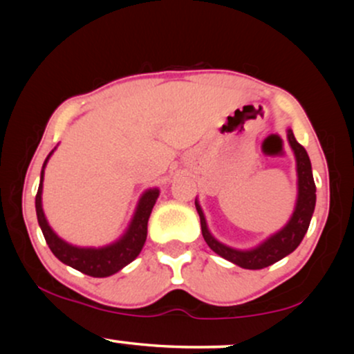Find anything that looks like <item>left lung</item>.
Segmentation results:
<instances>
[{"label": "left lung", "instance_id": "left-lung-1", "mask_svg": "<svg viewBox=\"0 0 354 354\" xmlns=\"http://www.w3.org/2000/svg\"><path fill=\"white\" fill-rule=\"evenodd\" d=\"M288 143H290L296 158L298 200H296L293 214H291L290 221L284 225V228L279 230L278 233L271 234V236L265 239L261 245L251 248V250H234V248L219 243L218 239L209 233L200 203L194 201L198 214H200L201 233L206 245H208L214 253L221 256V258L228 259V261L245 268V270H263V268L271 266L273 263L283 259L284 256L293 253L296 248L299 246V243L303 241L308 228H310V221L316 205V186L315 180H313L311 161L306 149L296 141L291 129H288Z\"/></svg>", "mask_w": 354, "mask_h": 354}]
</instances>
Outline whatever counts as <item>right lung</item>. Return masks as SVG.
Returning <instances> with one entry per match:
<instances>
[{
  "label": "right lung",
  "mask_w": 354,
  "mask_h": 354,
  "mask_svg": "<svg viewBox=\"0 0 354 354\" xmlns=\"http://www.w3.org/2000/svg\"><path fill=\"white\" fill-rule=\"evenodd\" d=\"M55 151V149H53ZM53 151L48 154L44 160L43 169H41V180H39V188L36 193V216H38L39 228L43 231V236L46 239L48 246L53 251V254L59 259L64 265L75 268V270L81 271V273L93 276V278H106L123 270L126 265L133 261L138 254L143 250L146 234H148V219L151 214V209L156 203L158 196H160V189L151 188L146 189L143 196L138 201L136 211L133 214L131 223H129L128 230L118 241L111 243V245L103 248H80L73 246L61 239L51 226L48 225L46 216L43 213L41 205V194H43V174L44 168H46L48 160L53 154Z\"/></svg>",
  "instance_id": "1"
}]
</instances>
